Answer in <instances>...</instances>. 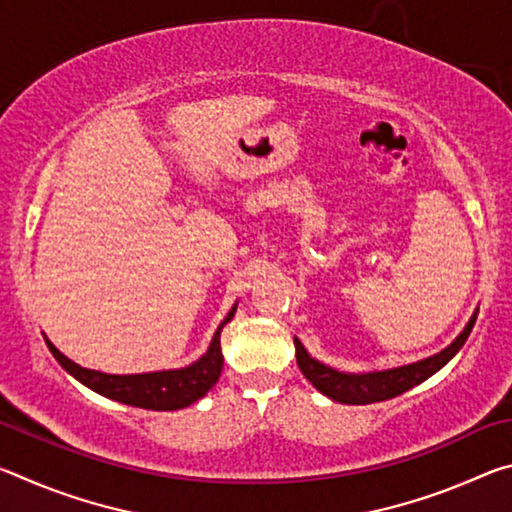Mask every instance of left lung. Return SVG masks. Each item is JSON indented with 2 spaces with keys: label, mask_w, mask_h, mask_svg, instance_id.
I'll return each mask as SVG.
<instances>
[{
  "label": "left lung",
  "mask_w": 512,
  "mask_h": 512,
  "mask_svg": "<svg viewBox=\"0 0 512 512\" xmlns=\"http://www.w3.org/2000/svg\"><path fill=\"white\" fill-rule=\"evenodd\" d=\"M476 314H479V309L474 311L472 318L467 320V325L463 327V332L458 334L445 350L436 352L433 357L409 363V366L372 370V372H341L311 357V354L305 350V345L300 343V339H293V343H296V359L302 375L314 384L316 391L327 395L329 400L341 402V404L384 402V400H391V397L411 391L413 386L422 384L424 379L436 375L445 363L452 361L458 354V350L465 345L467 336H470L472 327L476 323Z\"/></svg>",
  "instance_id": "8db88e82"
}]
</instances>
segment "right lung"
I'll return each mask as SVG.
<instances>
[{
  "label": "right lung",
  "mask_w": 512,
  "mask_h": 512,
  "mask_svg": "<svg viewBox=\"0 0 512 512\" xmlns=\"http://www.w3.org/2000/svg\"><path fill=\"white\" fill-rule=\"evenodd\" d=\"M235 311L237 302L228 311V316L221 320V325L216 327L210 348H207L201 359H196L185 368L173 370L140 372V375H108V372L79 366V363L67 359L47 336L45 341L60 366H63L74 379H79L83 386H88L90 391L108 397V400L137 406V409L178 411L185 409L189 404H194L196 400H201L216 381H219L223 370L221 329L225 327V323H230Z\"/></svg>",
  "instance_id": "add662e5"
}]
</instances>
